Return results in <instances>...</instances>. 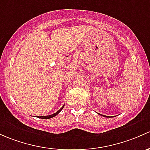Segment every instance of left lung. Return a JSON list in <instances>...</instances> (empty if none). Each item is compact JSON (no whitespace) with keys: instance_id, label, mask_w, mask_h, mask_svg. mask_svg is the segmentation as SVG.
<instances>
[{"instance_id":"left-lung-1","label":"left lung","mask_w":150,"mask_h":150,"mask_svg":"<svg viewBox=\"0 0 150 150\" xmlns=\"http://www.w3.org/2000/svg\"><path fill=\"white\" fill-rule=\"evenodd\" d=\"M99 115H101V114H99ZM102 116H104V115H102Z\"/></svg>"}]
</instances>
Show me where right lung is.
Listing matches in <instances>:
<instances>
[{
	"instance_id": "obj_1",
	"label": "right lung",
	"mask_w": 150,
	"mask_h": 150,
	"mask_svg": "<svg viewBox=\"0 0 150 150\" xmlns=\"http://www.w3.org/2000/svg\"><path fill=\"white\" fill-rule=\"evenodd\" d=\"M63 108H64V105H63V106L62 107V108H61L59 110V111H57L56 113H53V114H52V115H49V116H39V118H41V119H51V118H52V117H54V116H57V115L58 113H59V112H60L61 111H62V109Z\"/></svg>"
}]
</instances>
